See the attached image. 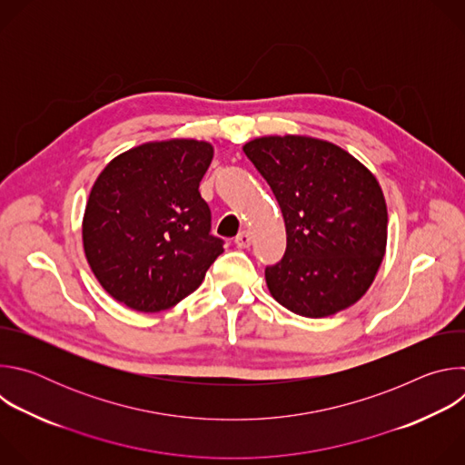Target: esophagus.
<instances>
[{
    "instance_id": "1",
    "label": "esophagus",
    "mask_w": 465,
    "mask_h": 465,
    "mask_svg": "<svg viewBox=\"0 0 465 465\" xmlns=\"http://www.w3.org/2000/svg\"><path fill=\"white\" fill-rule=\"evenodd\" d=\"M235 244H237L239 248H248V246L252 244V237H250V232H246V230L239 232V235L235 237Z\"/></svg>"
}]
</instances>
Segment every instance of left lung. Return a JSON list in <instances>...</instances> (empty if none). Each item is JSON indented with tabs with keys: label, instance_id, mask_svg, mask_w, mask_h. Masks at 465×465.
Segmentation results:
<instances>
[{
	"label": "left lung",
	"instance_id": "left-lung-1",
	"mask_svg": "<svg viewBox=\"0 0 465 465\" xmlns=\"http://www.w3.org/2000/svg\"><path fill=\"white\" fill-rule=\"evenodd\" d=\"M282 208L287 250L264 269L274 300L323 318L359 302L386 252L388 212L377 178L335 143L264 136L242 147Z\"/></svg>",
	"mask_w": 465,
	"mask_h": 465
}]
</instances>
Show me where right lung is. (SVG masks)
Wrapping results in <instances>:
<instances>
[{
	"instance_id": "right-lung-1",
	"label": "right lung",
	"mask_w": 465,
	"mask_h": 465,
	"mask_svg": "<svg viewBox=\"0 0 465 465\" xmlns=\"http://www.w3.org/2000/svg\"><path fill=\"white\" fill-rule=\"evenodd\" d=\"M213 145L149 142L115 156L97 176L83 219L92 272L119 303L158 312L203 283L224 252L210 233L212 212L198 191Z\"/></svg>"
}]
</instances>
